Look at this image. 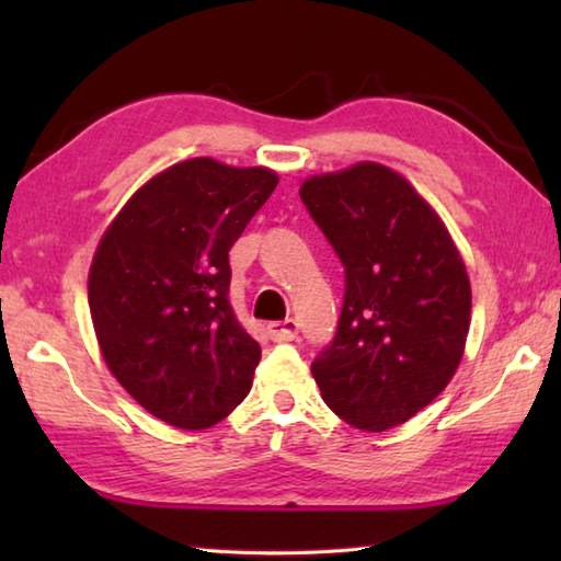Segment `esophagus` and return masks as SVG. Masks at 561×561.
<instances>
[{"label": "esophagus", "instance_id": "34e87169", "mask_svg": "<svg viewBox=\"0 0 561 561\" xmlns=\"http://www.w3.org/2000/svg\"><path fill=\"white\" fill-rule=\"evenodd\" d=\"M267 334L272 341L277 344H284V341H294L299 334V324L294 319H284V321H272L267 324Z\"/></svg>", "mask_w": 561, "mask_h": 561}]
</instances>
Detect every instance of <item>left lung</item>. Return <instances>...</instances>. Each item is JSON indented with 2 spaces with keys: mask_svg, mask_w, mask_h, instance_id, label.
Returning a JSON list of instances; mask_svg holds the SVG:
<instances>
[{
  "mask_svg": "<svg viewBox=\"0 0 561 561\" xmlns=\"http://www.w3.org/2000/svg\"><path fill=\"white\" fill-rule=\"evenodd\" d=\"M299 195L346 277L336 336L311 374L341 421L388 431L423 411L458 368L468 272L440 217L391 168L314 175Z\"/></svg>",
  "mask_w": 561,
  "mask_h": 561,
  "instance_id": "8db88e82",
  "label": "left lung"
}]
</instances>
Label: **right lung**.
Listing matches in <instances>:
<instances>
[{
	"label": "right lung",
	"mask_w": 561,
	"mask_h": 561,
	"mask_svg": "<svg viewBox=\"0 0 561 561\" xmlns=\"http://www.w3.org/2000/svg\"><path fill=\"white\" fill-rule=\"evenodd\" d=\"M279 178L183 160L130 197L89 274L93 329L111 374L160 421L203 431L252 388L262 348L230 307V247Z\"/></svg>",
	"instance_id": "obj_1"
}]
</instances>
